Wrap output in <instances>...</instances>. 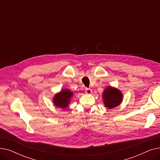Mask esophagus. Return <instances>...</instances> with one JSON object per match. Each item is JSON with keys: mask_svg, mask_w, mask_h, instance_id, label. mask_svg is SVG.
I'll return each mask as SVG.
<instances>
[{"mask_svg": "<svg viewBox=\"0 0 160 160\" xmlns=\"http://www.w3.org/2000/svg\"><path fill=\"white\" fill-rule=\"evenodd\" d=\"M85 92L86 94H91V93H92V89L90 88H86Z\"/></svg>", "mask_w": 160, "mask_h": 160, "instance_id": "34e87169", "label": "esophagus"}]
</instances>
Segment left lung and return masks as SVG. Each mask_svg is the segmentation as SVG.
Segmentation results:
<instances>
[{"label":"left lung","instance_id":"8db88e82","mask_svg":"<svg viewBox=\"0 0 160 160\" xmlns=\"http://www.w3.org/2000/svg\"><path fill=\"white\" fill-rule=\"evenodd\" d=\"M103 99L105 106L108 109H113L121 103L122 94L117 89L108 87L104 91Z\"/></svg>","mask_w":160,"mask_h":160}]
</instances>
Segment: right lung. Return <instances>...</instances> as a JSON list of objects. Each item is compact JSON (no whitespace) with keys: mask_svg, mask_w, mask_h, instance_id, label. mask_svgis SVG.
<instances>
[{"mask_svg":"<svg viewBox=\"0 0 160 160\" xmlns=\"http://www.w3.org/2000/svg\"><path fill=\"white\" fill-rule=\"evenodd\" d=\"M73 93L69 89L62 90L60 93L55 95L53 100L54 104L57 108H66L70 102V99Z\"/></svg>","mask_w":160,"mask_h":160,"instance_id":"1","label":"right lung"}]
</instances>
